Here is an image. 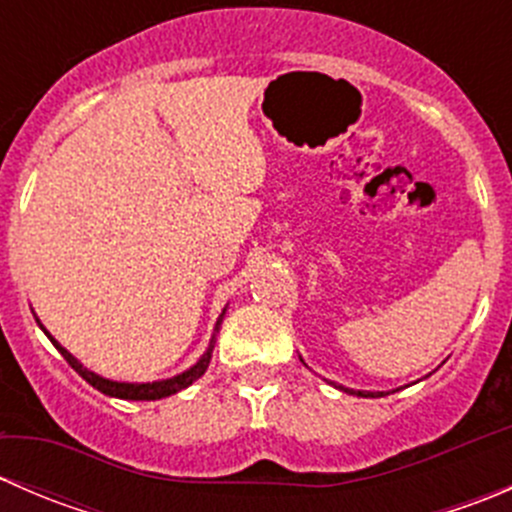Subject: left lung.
<instances>
[{"instance_id":"1","label":"left lung","mask_w":512,"mask_h":512,"mask_svg":"<svg viewBox=\"0 0 512 512\" xmlns=\"http://www.w3.org/2000/svg\"><path fill=\"white\" fill-rule=\"evenodd\" d=\"M337 389L347 391V394H356V396H371V399H376V396H386L384 391H352V389H344V386H337Z\"/></svg>"}]
</instances>
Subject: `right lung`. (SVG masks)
I'll list each match as a JSON object with an SVG mask.
<instances>
[{
    "mask_svg": "<svg viewBox=\"0 0 512 512\" xmlns=\"http://www.w3.org/2000/svg\"><path fill=\"white\" fill-rule=\"evenodd\" d=\"M223 314H225V309H223ZM223 314H220L218 324H215V332H218L220 322H223ZM36 322H39V319H36ZM39 327L44 329V334H46V337L51 339V344H54V347L59 349L61 356H64V359L69 361V366H71V369L76 371V374L81 376V379L89 381V384L94 386V389L101 391V394L113 396V399H126V401H156V399H165V396H173V394H178V391L188 389V386L193 384V381H198L200 376L205 374V369H208V364H210V356H213V347H215V334H213V339H210L208 352H205L203 356H200L198 364H193V366H190L188 371H183V374L173 376V379L148 381V384H128V381H111V379H103V376H98L96 371L86 369V366L81 364V361L76 359L74 354L66 352V349L61 347V344L56 342V339L51 337L49 332H46L44 324L39 322Z\"/></svg>",
    "mask_w": 512,
    "mask_h": 512,
    "instance_id": "right-lung-1",
    "label": "right lung"
}]
</instances>
